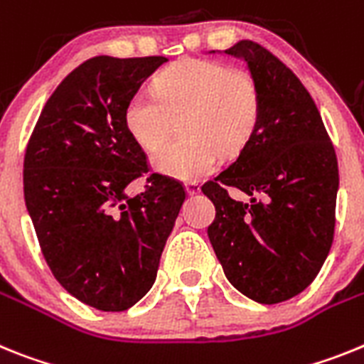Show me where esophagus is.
Segmentation results:
<instances>
[{
	"label": "esophagus",
	"instance_id": "34e87169",
	"mask_svg": "<svg viewBox=\"0 0 364 364\" xmlns=\"http://www.w3.org/2000/svg\"><path fill=\"white\" fill-rule=\"evenodd\" d=\"M185 188H186V194H188V196H196V194H200V191H201V186L198 185V183H196V181H192V183H186V185H185Z\"/></svg>",
	"mask_w": 364,
	"mask_h": 364
}]
</instances>
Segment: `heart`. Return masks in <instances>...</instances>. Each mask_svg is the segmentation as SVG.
<instances>
[{
  "mask_svg": "<svg viewBox=\"0 0 364 364\" xmlns=\"http://www.w3.org/2000/svg\"><path fill=\"white\" fill-rule=\"evenodd\" d=\"M179 118L187 139L161 149L151 164L164 176L192 181L214 168L218 151L235 156L255 137L262 121L260 86L242 69L181 60L156 78V93L137 91L124 107L128 134L148 151L166 142Z\"/></svg>",
  "mask_w": 364,
  "mask_h": 364,
  "instance_id": "b5f03b06",
  "label": "heart"
}]
</instances>
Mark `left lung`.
I'll return each instance as SVG.
<instances>
[{
    "label": "left lung",
    "instance_id": "left-lung-1",
    "mask_svg": "<svg viewBox=\"0 0 364 364\" xmlns=\"http://www.w3.org/2000/svg\"><path fill=\"white\" fill-rule=\"evenodd\" d=\"M225 55L245 60L257 78L262 121L229 168L201 186L216 207L208 240L240 293L278 304L304 291L330 252L337 156L311 95L291 69L251 40ZM227 188L252 200H232Z\"/></svg>",
    "mask_w": 364,
    "mask_h": 364
}]
</instances>
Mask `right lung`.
<instances>
[{
  "mask_svg": "<svg viewBox=\"0 0 364 364\" xmlns=\"http://www.w3.org/2000/svg\"><path fill=\"white\" fill-rule=\"evenodd\" d=\"M164 56L86 60L43 106L23 161L25 205L43 258L65 291L100 311H124L154 286L185 201L176 179L148 172L124 107Z\"/></svg>",
  "mask_w": 364,
  "mask_h": 364,
  "instance_id": "1",
  "label": "right lung"
}]
</instances>
